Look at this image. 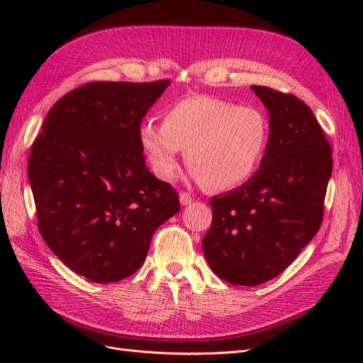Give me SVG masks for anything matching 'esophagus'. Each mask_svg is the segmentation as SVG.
I'll return each mask as SVG.
<instances>
[{
  "label": "esophagus",
  "mask_w": 363,
  "mask_h": 363,
  "mask_svg": "<svg viewBox=\"0 0 363 363\" xmlns=\"http://www.w3.org/2000/svg\"><path fill=\"white\" fill-rule=\"evenodd\" d=\"M192 203V195L188 192H182L180 194V204L182 206H188Z\"/></svg>",
  "instance_id": "esophagus-1"
}]
</instances>
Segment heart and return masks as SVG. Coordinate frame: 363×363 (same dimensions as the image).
Wrapping results in <instances>:
<instances>
[{
    "instance_id": "obj_1",
    "label": "heart",
    "mask_w": 363,
    "mask_h": 363,
    "mask_svg": "<svg viewBox=\"0 0 363 363\" xmlns=\"http://www.w3.org/2000/svg\"><path fill=\"white\" fill-rule=\"evenodd\" d=\"M162 119L142 121L138 139L163 182L177 175L184 148L192 177L213 191L245 183L265 156L269 124L256 107L196 95L164 107Z\"/></svg>"
}]
</instances>
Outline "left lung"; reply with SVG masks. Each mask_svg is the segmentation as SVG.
I'll return each mask as SVG.
<instances>
[{"label": "left lung", "mask_w": 363, "mask_h": 363, "mask_svg": "<svg viewBox=\"0 0 363 363\" xmlns=\"http://www.w3.org/2000/svg\"><path fill=\"white\" fill-rule=\"evenodd\" d=\"M269 116L265 156L238 189L213 196L203 238L208 267L232 284L257 286L286 269L323 223L332 148L311 107L265 86H251Z\"/></svg>", "instance_id": "8db88e82"}]
</instances>
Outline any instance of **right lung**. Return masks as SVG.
<instances>
[{"instance_id": "obj_1", "label": "right lung", "mask_w": 363, "mask_h": 363, "mask_svg": "<svg viewBox=\"0 0 363 363\" xmlns=\"http://www.w3.org/2000/svg\"><path fill=\"white\" fill-rule=\"evenodd\" d=\"M169 80L94 82L51 107L33 142L28 182L39 232L75 274L113 283L144 263L179 194L145 164L142 119Z\"/></svg>"}]
</instances>
